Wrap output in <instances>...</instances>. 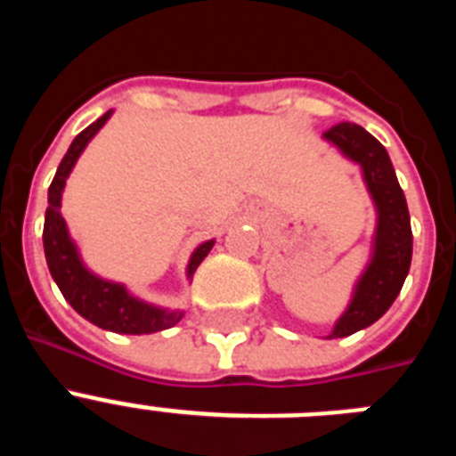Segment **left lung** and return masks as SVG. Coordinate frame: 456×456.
Masks as SVG:
<instances>
[{
  "label": "left lung",
  "instance_id": "obj_1",
  "mask_svg": "<svg viewBox=\"0 0 456 456\" xmlns=\"http://www.w3.org/2000/svg\"><path fill=\"white\" fill-rule=\"evenodd\" d=\"M322 136L336 146L342 157L361 167L377 212L370 260L354 285L347 308L333 324V331L326 336L331 340L368 329L393 305L409 273L413 235L404 191L397 183L386 148L356 123L333 125Z\"/></svg>",
  "mask_w": 456,
  "mask_h": 456
}]
</instances>
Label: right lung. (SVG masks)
Wrapping results in <instances>:
<instances>
[{
  "label": "right lung",
  "instance_id": "obj_1",
  "mask_svg": "<svg viewBox=\"0 0 456 456\" xmlns=\"http://www.w3.org/2000/svg\"><path fill=\"white\" fill-rule=\"evenodd\" d=\"M114 109L100 116L95 123H91L86 130L79 132L70 143L68 152L63 155L61 164L56 168V175L47 191V209H45V228H43V248H45V260L50 267L54 283L59 285L68 304L77 310L84 320L100 326L104 331L127 333V336H143V333H157L164 329L178 324L183 320V310H168L162 305L148 304L139 299L123 283L107 281V278L93 273L84 265L79 256L77 244L72 241L68 232L66 219L61 215V196L66 189V180L77 164L84 148L91 143V139L100 132L104 123L111 118ZM215 240L203 241L196 251L191 253L187 265V278H193V272L199 269L205 256L212 251Z\"/></svg>",
  "mask_w": 456,
  "mask_h": 456
}]
</instances>
